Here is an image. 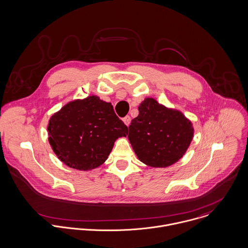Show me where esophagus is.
<instances>
[{
  "label": "esophagus",
  "mask_w": 248,
  "mask_h": 248,
  "mask_svg": "<svg viewBox=\"0 0 248 248\" xmlns=\"http://www.w3.org/2000/svg\"><path fill=\"white\" fill-rule=\"evenodd\" d=\"M123 121H124V123L125 124V125H129L130 124V122H131V118L129 117V116H125L124 119H123Z\"/></svg>",
  "instance_id": "1"
}]
</instances>
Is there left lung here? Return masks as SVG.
<instances>
[{"label": "left lung", "mask_w": 248, "mask_h": 248, "mask_svg": "<svg viewBox=\"0 0 248 248\" xmlns=\"http://www.w3.org/2000/svg\"><path fill=\"white\" fill-rule=\"evenodd\" d=\"M138 117L131 121L128 140L138 159L152 168H167L183 157L194 137L185 115L153 98L144 99Z\"/></svg>", "instance_id": "8db88e82"}]
</instances>
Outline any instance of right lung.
I'll use <instances>...</instances> for the list:
<instances>
[{
	"instance_id": "1",
	"label": "right lung",
	"mask_w": 248,
	"mask_h": 248,
	"mask_svg": "<svg viewBox=\"0 0 248 248\" xmlns=\"http://www.w3.org/2000/svg\"><path fill=\"white\" fill-rule=\"evenodd\" d=\"M49 143L58 159L70 168L91 170L102 165L127 126L110 102L89 96L65 104L50 118Z\"/></svg>"
}]
</instances>
